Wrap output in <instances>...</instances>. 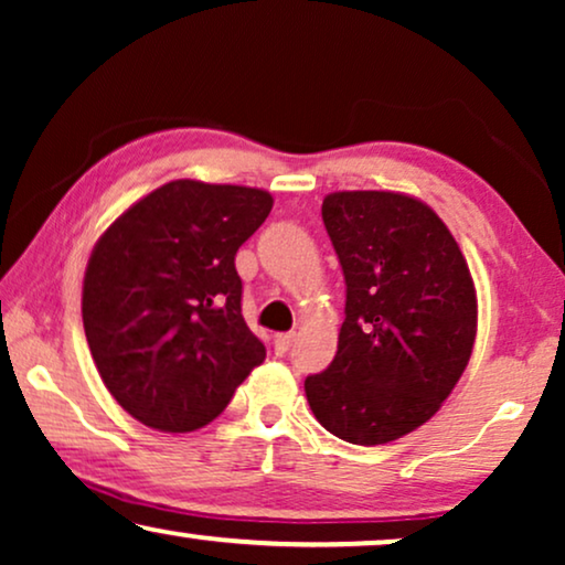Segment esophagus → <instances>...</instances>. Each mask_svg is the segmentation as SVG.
Wrapping results in <instances>:
<instances>
[{
    "instance_id": "34e87169",
    "label": "esophagus",
    "mask_w": 565,
    "mask_h": 565,
    "mask_svg": "<svg viewBox=\"0 0 565 565\" xmlns=\"http://www.w3.org/2000/svg\"><path fill=\"white\" fill-rule=\"evenodd\" d=\"M292 342H296V334H277V337H275V352H277V354L290 352Z\"/></svg>"
}]
</instances>
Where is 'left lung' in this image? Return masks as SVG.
Listing matches in <instances>:
<instances>
[{"label":"left lung","mask_w":565,"mask_h":565,"mask_svg":"<svg viewBox=\"0 0 565 565\" xmlns=\"http://www.w3.org/2000/svg\"><path fill=\"white\" fill-rule=\"evenodd\" d=\"M321 218L347 303L334 360L306 377L308 406L344 443H393L437 414L468 365L473 277L450 228L416 198L331 192Z\"/></svg>","instance_id":"8db88e82"}]
</instances>
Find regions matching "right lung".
<instances>
[{"label": "right lung", "mask_w": 565, "mask_h": 565, "mask_svg": "<svg viewBox=\"0 0 565 565\" xmlns=\"http://www.w3.org/2000/svg\"><path fill=\"white\" fill-rule=\"evenodd\" d=\"M269 211L265 190L174 180L92 249L84 334L107 391L146 427H205L265 360L242 316L234 259Z\"/></svg>", "instance_id": "add662e5"}]
</instances>
